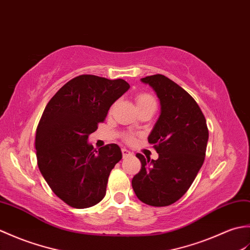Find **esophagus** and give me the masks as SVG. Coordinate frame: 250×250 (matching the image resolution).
I'll list each match as a JSON object with an SVG mask.
<instances>
[{
    "mask_svg": "<svg viewBox=\"0 0 250 250\" xmlns=\"http://www.w3.org/2000/svg\"><path fill=\"white\" fill-rule=\"evenodd\" d=\"M122 154H123V157H129L132 155V153L130 151H128L127 148H122Z\"/></svg>",
    "mask_w": 250,
    "mask_h": 250,
    "instance_id": "1",
    "label": "esophagus"
}]
</instances>
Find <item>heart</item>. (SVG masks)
Masks as SVG:
<instances>
[{
    "label": "heart",
    "mask_w": 250,
    "mask_h": 250,
    "mask_svg": "<svg viewBox=\"0 0 250 250\" xmlns=\"http://www.w3.org/2000/svg\"><path fill=\"white\" fill-rule=\"evenodd\" d=\"M137 106H142V104H155L154 98L152 96L147 95V94H140V95L137 96ZM127 142H134V137L132 136H127L126 138Z\"/></svg>",
    "instance_id": "heart-1"
}]
</instances>
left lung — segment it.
<instances>
[{
	"label": "left lung",
	"mask_w": 250,
	"mask_h": 250,
	"mask_svg": "<svg viewBox=\"0 0 250 250\" xmlns=\"http://www.w3.org/2000/svg\"><path fill=\"white\" fill-rule=\"evenodd\" d=\"M159 99L160 114L147 140L158 158L137 154L141 170L131 181L136 196L152 207H167L185 195L201 169L208 130L195 99L164 75L142 78Z\"/></svg>",
	"instance_id": "left-lung-1"
}]
</instances>
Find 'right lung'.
Returning <instances> with one entry per match:
<instances>
[{
    "label": "right lung",
    "mask_w": 250,
    "mask_h": 250,
    "mask_svg": "<svg viewBox=\"0 0 250 250\" xmlns=\"http://www.w3.org/2000/svg\"><path fill=\"white\" fill-rule=\"evenodd\" d=\"M129 87L123 79L81 75L61 87L43 110L35 137L38 168L52 191L70 207L90 208L106 195L121 148L111 143L96 151L87 140Z\"/></svg>",
    "instance_id": "1"
}]
</instances>
